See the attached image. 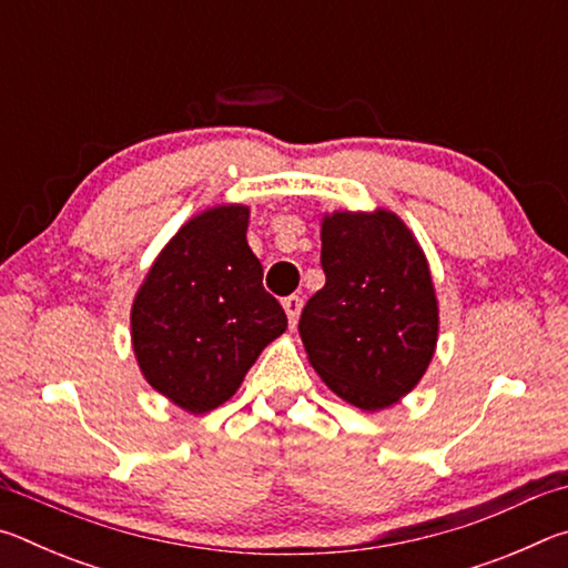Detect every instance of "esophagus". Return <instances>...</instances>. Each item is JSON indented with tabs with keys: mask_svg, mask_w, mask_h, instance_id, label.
<instances>
[{
	"mask_svg": "<svg viewBox=\"0 0 568 568\" xmlns=\"http://www.w3.org/2000/svg\"><path fill=\"white\" fill-rule=\"evenodd\" d=\"M283 307L287 313V321H291V328H295L297 318H301V311H303V301L297 295H291V297H285V301H283Z\"/></svg>",
	"mask_w": 568,
	"mask_h": 568,
	"instance_id": "34e87169",
	"label": "esophagus"
}]
</instances>
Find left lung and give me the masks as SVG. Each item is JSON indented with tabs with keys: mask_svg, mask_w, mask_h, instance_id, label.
I'll return each instance as SVG.
<instances>
[{
	"mask_svg": "<svg viewBox=\"0 0 568 568\" xmlns=\"http://www.w3.org/2000/svg\"><path fill=\"white\" fill-rule=\"evenodd\" d=\"M325 285L301 315L307 363L335 396L376 413L418 386L438 343V297L418 237L386 207L321 217Z\"/></svg>",
	"mask_w": 568,
	"mask_h": 568,
	"instance_id": "1",
	"label": "left lung"
}]
</instances>
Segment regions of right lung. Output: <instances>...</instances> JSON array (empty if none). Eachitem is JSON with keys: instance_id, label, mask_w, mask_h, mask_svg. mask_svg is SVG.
<instances>
[{"instance_id": "1", "label": "right lung", "mask_w": 568, "mask_h": 568, "mask_svg": "<svg viewBox=\"0 0 568 568\" xmlns=\"http://www.w3.org/2000/svg\"><path fill=\"white\" fill-rule=\"evenodd\" d=\"M250 207L200 210L152 261L130 307L134 361L160 396L203 416L235 396L257 355L287 328L247 245Z\"/></svg>"}]
</instances>
